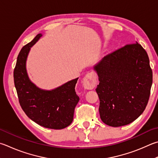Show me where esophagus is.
<instances>
[{"label":"esophagus","mask_w":158,"mask_h":158,"mask_svg":"<svg viewBox=\"0 0 158 158\" xmlns=\"http://www.w3.org/2000/svg\"><path fill=\"white\" fill-rule=\"evenodd\" d=\"M97 84V77L95 74L93 73H88L84 78L83 85L85 89L87 90H93Z\"/></svg>","instance_id":"1"}]
</instances>
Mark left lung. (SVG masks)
<instances>
[{"label": "left lung", "instance_id": "left-lung-1", "mask_svg": "<svg viewBox=\"0 0 158 158\" xmlns=\"http://www.w3.org/2000/svg\"><path fill=\"white\" fill-rule=\"evenodd\" d=\"M99 84V114L113 127L129 124L141 115L150 96L153 73L147 52L136 42L104 56L94 66Z\"/></svg>", "mask_w": 158, "mask_h": 158}]
</instances>
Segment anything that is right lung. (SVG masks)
<instances>
[{
	"mask_svg": "<svg viewBox=\"0 0 158 158\" xmlns=\"http://www.w3.org/2000/svg\"><path fill=\"white\" fill-rule=\"evenodd\" d=\"M41 36V34H37L20 51L14 70V85L20 105L30 119L45 128L63 129L73 122L74 108L79 101L74 88L79 78L51 90L39 88L30 81L26 61L31 48Z\"/></svg>",
	"mask_w": 158,
	"mask_h": 158,
	"instance_id": "1",
	"label": "right lung"
}]
</instances>
